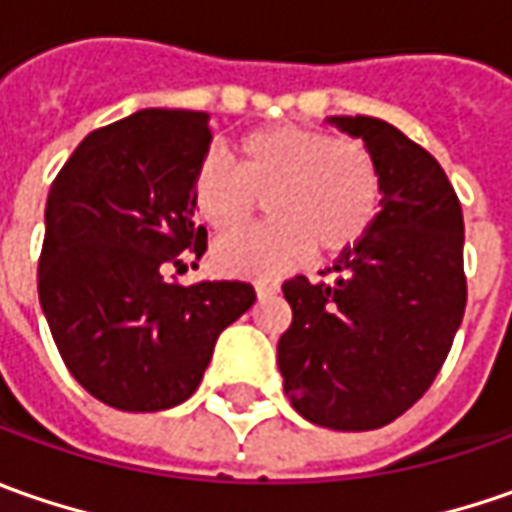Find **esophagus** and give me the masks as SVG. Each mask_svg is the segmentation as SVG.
I'll use <instances>...</instances> for the list:
<instances>
[{
    "label": "esophagus",
    "mask_w": 512,
    "mask_h": 512,
    "mask_svg": "<svg viewBox=\"0 0 512 512\" xmlns=\"http://www.w3.org/2000/svg\"><path fill=\"white\" fill-rule=\"evenodd\" d=\"M255 291L257 300H269V297H274V294L280 291V286H277V283H257Z\"/></svg>",
    "instance_id": "esophagus-1"
}]
</instances>
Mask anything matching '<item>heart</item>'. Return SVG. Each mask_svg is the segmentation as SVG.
Masks as SVG:
<instances>
[{
    "label": "heart",
    "instance_id": "1",
    "mask_svg": "<svg viewBox=\"0 0 512 512\" xmlns=\"http://www.w3.org/2000/svg\"><path fill=\"white\" fill-rule=\"evenodd\" d=\"M272 218L221 240L212 252L226 274L269 280L309 257L340 255L360 243L382 209V175L371 150L354 138L303 127H263L238 141V169L206 155L192 175V209L209 229L235 232L255 203Z\"/></svg>",
    "mask_w": 512,
    "mask_h": 512
}]
</instances>
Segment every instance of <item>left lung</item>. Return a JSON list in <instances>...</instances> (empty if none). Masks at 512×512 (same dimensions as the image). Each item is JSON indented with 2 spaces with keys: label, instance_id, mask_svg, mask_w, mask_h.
Returning a JSON list of instances; mask_svg holds the SVG:
<instances>
[{
  "label": "left lung",
  "instance_id": "8db88e82",
  "mask_svg": "<svg viewBox=\"0 0 512 512\" xmlns=\"http://www.w3.org/2000/svg\"><path fill=\"white\" fill-rule=\"evenodd\" d=\"M377 158L382 209L340 252L331 283H283L291 326L277 343L291 408L334 431H374L422 397L465 317V223L445 169L394 124L331 115Z\"/></svg>",
  "mask_w": 512,
  "mask_h": 512
}]
</instances>
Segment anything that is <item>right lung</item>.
<instances>
[{"mask_svg": "<svg viewBox=\"0 0 512 512\" xmlns=\"http://www.w3.org/2000/svg\"><path fill=\"white\" fill-rule=\"evenodd\" d=\"M209 115L141 110L81 141L50 186L39 303L70 374L118 411H167L201 385L226 326L252 309L243 280L169 283L201 257L192 175Z\"/></svg>", "mask_w": 512, "mask_h": 512, "instance_id": "obj_1", "label": "right lung"}]
</instances>
